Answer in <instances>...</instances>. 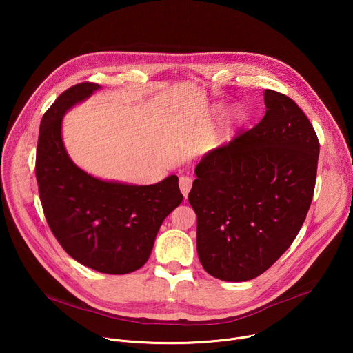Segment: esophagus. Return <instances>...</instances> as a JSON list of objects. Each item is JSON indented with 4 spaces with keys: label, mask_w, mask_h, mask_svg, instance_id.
I'll list each match as a JSON object with an SVG mask.
<instances>
[{
    "label": "esophagus",
    "mask_w": 353,
    "mask_h": 353,
    "mask_svg": "<svg viewBox=\"0 0 353 353\" xmlns=\"http://www.w3.org/2000/svg\"><path fill=\"white\" fill-rule=\"evenodd\" d=\"M179 185H180L181 194L187 198V195H188V192H190V190H191V185H192L191 177H188V176H181L180 180H179Z\"/></svg>",
    "instance_id": "34e87169"
}]
</instances>
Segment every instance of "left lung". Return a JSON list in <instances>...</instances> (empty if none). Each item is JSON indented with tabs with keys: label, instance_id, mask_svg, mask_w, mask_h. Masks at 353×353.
I'll use <instances>...</instances> for the list:
<instances>
[{
	"label": "left lung",
	"instance_id": "1",
	"mask_svg": "<svg viewBox=\"0 0 353 353\" xmlns=\"http://www.w3.org/2000/svg\"><path fill=\"white\" fill-rule=\"evenodd\" d=\"M265 116L195 168L188 203L204 270L243 282L265 272L296 239L310 208L317 134L283 93L265 89Z\"/></svg>",
	"mask_w": 353,
	"mask_h": 353
}]
</instances>
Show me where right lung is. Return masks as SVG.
I'll return each mask as SVG.
<instances>
[{
  "instance_id": "1",
  "label": "right lung",
  "mask_w": 353,
  "mask_h": 353,
  "mask_svg": "<svg viewBox=\"0 0 353 353\" xmlns=\"http://www.w3.org/2000/svg\"><path fill=\"white\" fill-rule=\"evenodd\" d=\"M97 89L77 83L43 114L34 170L46 221L61 247L85 267L121 275L148 261L162 222L183 195L177 176L130 185L99 180L74 165L61 138L63 116Z\"/></svg>"
}]
</instances>
